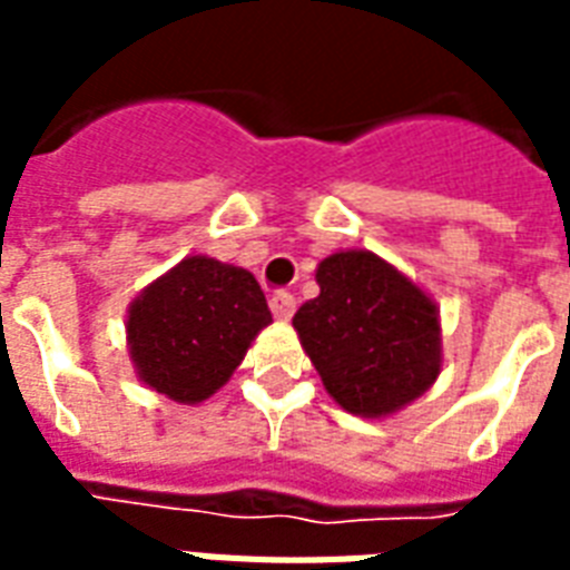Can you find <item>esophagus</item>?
Masks as SVG:
<instances>
[{
    "label": "esophagus",
    "instance_id": "esophagus-1",
    "mask_svg": "<svg viewBox=\"0 0 570 570\" xmlns=\"http://www.w3.org/2000/svg\"><path fill=\"white\" fill-rule=\"evenodd\" d=\"M272 313H275L277 322H289L295 313V298L289 293H275L272 295Z\"/></svg>",
    "mask_w": 570,
    "mask_h": 570
}]
</instances>
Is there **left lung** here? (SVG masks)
Instances as JSON below:
<instances>
[{"label":"left lung","mask_w":570,"mask_h":570,"mask_svg":"<svg viewBox=\"0 0 570 570\" xmlns=\"http://www.w3.org/2000/svg\"><path fill=\"white\" fill-rule=\"evenodd\" d=\"M316 284L320 295L298 307L293 328L343 411L381 420L432 387L443 370L432 295L364 248L328 254Z\"/></svg>","instance_id":"1"}]
</instances>
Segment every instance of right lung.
I'll list each match as a JSON object with an SVG mask.
<instances>
[{
	"instance_id": "right-lung-1",
	"label": "right lung",
	"mask_w": 570,
	"mask_h": 570,
	"mask_svg": "<svg viewBox=\"0 0 570 570\" xmlns=\"http://www.w3.org/2000/svg\"><path fill=\"white\" fill-rule=\"evenodd\" d=\"M268 322L266 295L248 268L195 254L132 298L129 361L141 384L180 405H200L230 381Z\"/></svg>"
}]
</instances>
